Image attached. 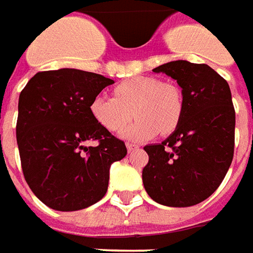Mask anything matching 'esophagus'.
Returning a JSON list of instances; mask_svg holds the SVG:
<instances>
[{
  "instance_id": "34e87169",
  "label": "esophagus",
  "mask_w": 253,
  "mask_h": 253,
  "mask_svg": "<svg viewBox=\"0 0 253 253\" xmlns=\"http://www.w3.org/2000/svg\"><path fill=\"white\" fill-rule=\"evenodd\" d=\"M126 148H128V152H132L133 150H136V148H137V146L132 144V143H126Z\"/></svg>"
}]
</instances>
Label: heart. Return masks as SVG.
<instances>
[{
  "label": "heart",
  "instance_id": "heart-1",
  "mask_svg": "<svg viewBox=\"0 0 253 253\" xmlns=\"http://www.w3.org/2000/svg\"><path fill=\"white\" fill-rule=\"evenodd\" d=\"M113 92L114 96H94L89 112L96 123L110 132H121L135 114L136 121L124 132L130 140H147L158 132L168 135L177 128L184 112L178 87L151 76L126 79Z\"/></svg>",
  "mask_w": 253,
  "mask_h": 253
}]
</instances>
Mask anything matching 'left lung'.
<instances>
[{
    "mask_svg": "<svg viewBox=\"0 0 253 253\" xmlns=\"http://www.w3.org/2000/svg\"><path fill=\"white\" fill-rule=\"evenodd\" d=\"M182 88L184 112L175 130L144 147L143 184L148 196L169 207H189L215 192L234 152L236 113L225 79L206 64L171 61L152 69Z\"/></svg>",
    "mask_w": 253,
    "mask_h": 253,
    "instance_id": "8db88e82",
    "label": "left lung"
}]
</instances>
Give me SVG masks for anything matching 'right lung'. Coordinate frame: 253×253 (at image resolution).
Returning <instances> with one entry per match:
<instances>
[{
    "instance_id": "1",
    "label": "right lung",
    "mask_w": 253,
    "mask_h": 253,
    "mask_svg": "<svg viewBox=\"0 0 253 253\" xmlns=\"http://www.w3.org/2000/svg\"><path fill=\"white\" fill-rule=\"evenodd\" d=\"M112 79L80 69L38 72L19 96L16 137L28 187L57 211H78L107 192L113 162L126 155L123 140L101 126L91 99ZM88 140L98 141L87 147Z\"/></svg>"
}]
</instances>
